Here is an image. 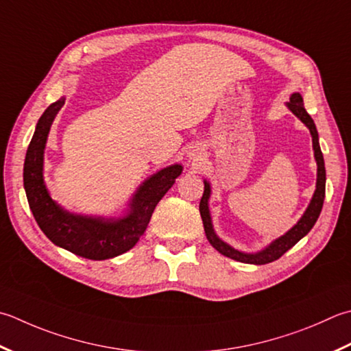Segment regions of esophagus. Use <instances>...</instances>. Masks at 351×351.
Wrapping results in <instances>:
<instances>
[{"mask_svg":"<svg viewBox=\"0 0 351 351\" xmlns=\"http://www.w3.org/2000/svg\"><path fill=\"white\" fill-rule=\"evenodd\" d=\"M189 156H190V160H193V161H197L199 158L202 156V150L199 149L197 146H195V147H191V150L189 152Z\"/></svg>","mask_w":351,"mask_h":351,"instance_id":"obj_1","label":"esophagus"}]
</instances>
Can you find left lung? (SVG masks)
<instances>
[{
    "instance_id": "8db88e82",
    "label": "left lung",
    "mask_w": 351,
    "mask_h": 351,
    "mask_svg": "<svg viewBox=\"0 0 351 351\" xmlns=\"http://www.w3.org/2000/svg\"><path fill=\"white\" fill-rule=\"evenodd\" d=\"M286 106L291 109L293 115H297L298 119L304 123L308 130H311L312 144H313V155H315V161H317V166H318V169H317V189H315V193L311 199V204L307 205L304 215L300 217V221L295 223L292 228L286 232V234L280 236L276 240H272L269 245L265 246L263 250H260L257 252H243V251L232 248L231 245L223 242L222 239H219L215 228H213L211 215H210V208H208V201L211 196V185L207 180H204V195L201 199V204H199V211H201L205 236H207L208 242L211 243L213 248L217 250L222 254V256L230 257L232 260H237V262L250 263V265H266V263L274 262V260L280 258L286 251H289L295 243H298L300 240L313 228V225L318 221L319 213L322 210V204H324L326 166H324V158H322V152L319 147L317 126H315L312 117L308 115L304 109L303 97H301L300 93H293L291 95L289 101L286 103Z\"/></svg>"
}]
</instances>
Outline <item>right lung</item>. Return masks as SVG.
<instances>
[{"mask_svg":"<svg viewBox=\"0 0 351 351\" xmlns=\"http://www.w3.org/2000/svg\"><path fill=\"white\" fill-rule=\"evenodd\" d=\"M65 99L51 103L38 120L24 161V189L39 228L54 245L89 260L114 258L134 248L146 231L161 197L182 173L181 164L158 170L144 181L119 217L75 215L50 196L44 181V152L48 134Z\"/></svg>","mask_w":351,"mask_h":351,"instance_id":"obj_1","label":"right lung"}]
</instances>
